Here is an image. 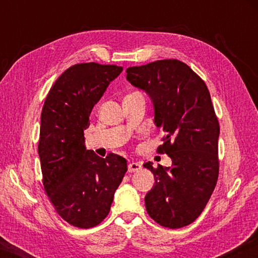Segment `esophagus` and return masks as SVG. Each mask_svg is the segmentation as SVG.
Instances as JSON below:
<instances>
[{
  "instance_id": "esophagus-1",
  "label": "esophagus",
  "mask_w": 258,
  "mask_h": 258,
  "mask_svg": "<svg viewBox=\"0 0 258 258\" xmlns=\"http://www.w3.org/2000/svg\"><path fill=\"white\" fill-rule=\"evenodd\" d=\"M127 168H128L130 173H133V172L140 171V169L142 168V166H141V164H139V163H131V164H128Z\"/></svg>"
}]
</instances>
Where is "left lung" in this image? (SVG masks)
<instances>
[{
  "instance_id": "left-lung-1",
  "label": "left lung",
  "mask_w": 258,
  "mask_h": 258,
  "mask_svg": "<svg viewBox=\"0 0 258 258\" xmlns=\"http://www.w3.org/2000/svg\"><path fill=\"white\" fill-rule=\"evenodd\" d=\"M127 81L149 95L155 124L164 133L157 152L171 157V167H145L155 185L145 203L149 216L161 226L178 229L197 220L218 177L220 124L205 82L176 59L126 69Z\"/></svg>"
}]
</instances>
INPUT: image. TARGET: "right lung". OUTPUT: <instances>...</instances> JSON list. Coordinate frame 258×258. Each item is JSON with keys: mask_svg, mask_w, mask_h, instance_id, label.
<instances>
[{"mask_svg": "<svg viewBox=\"0 0 258 258\" xmlns=\"http://www.w3.org/2000/svg\"><path fill=\"white\" fill-rule=\"evenodd\" d=\"M121 72L116 64H74L54 82L42 109L43 185L56 213L76 228H93L107 217L127 171L123 157L101 158L86 150L84 139L93 107Z\"/></svg>", "mask_w": 258, "mask_h": 258, "instance_id": "1", "label": "right lung"}]
</instances>
